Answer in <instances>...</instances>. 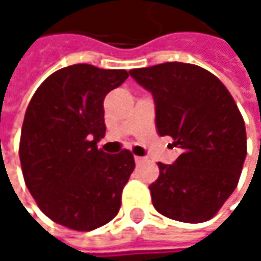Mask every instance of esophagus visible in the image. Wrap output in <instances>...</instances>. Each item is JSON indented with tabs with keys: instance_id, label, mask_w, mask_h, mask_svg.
<instances>
[{
	"instance_id": "esophagus-1",
	"label": "esophagus",
	"mask_w": 261,
	"mask_h": 261,
	"mask_svg": "<svg viewBox=\"0 0 261 261\" xmlns=\"http://www.w3.org/2000/svg\"><path fill=\"white\" fill-rule=\"evenodd\" d=\"M134 162H136L137 165H139V163H143V162H145V157H137V155H136V157H134Z\"/></svg>"
}]
</instances>
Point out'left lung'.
I'll return each mask as SVG.
<instances>
[{"label":"left lung","mask_w":261,"mask_h":261,"mask_svg":"<svg viewBox=\"0 0 261 261\" xmlns=\"http://www.w3.org/2000/svg\"><path fill=\"white\" fill-rule=\"evenodd\" d=\"M130 75L154 98L159 134L182 149L172 165L159 163L160 175L149 186L152 205L174 221H208L234 192L246 157L245 122L233 96L190 63L168 62Z\"/></svg>","instance_id":"obj_1"}]
</instances>
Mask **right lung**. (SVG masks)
Masks as SVG:
<instances>
[{
	"label": "right lung",
	"instance_id": "1",
	"mask_svg": "<svg viewBox=\"0 0 261 261\" xmlns=\"http://www.w3.org/2000/svg\"><path fill=\"white\" fill-rule=\"evenodd\" d=\"M128 79L124 69L72 65L45 80L33 95L21 131L19 159L27 187L54 222L90 231L121 208L134 169L124 149H98L106 134L104 98Z\"/></svg>",
	"mask_w": 261,
	"mask_h": 261
}]
</instances>
